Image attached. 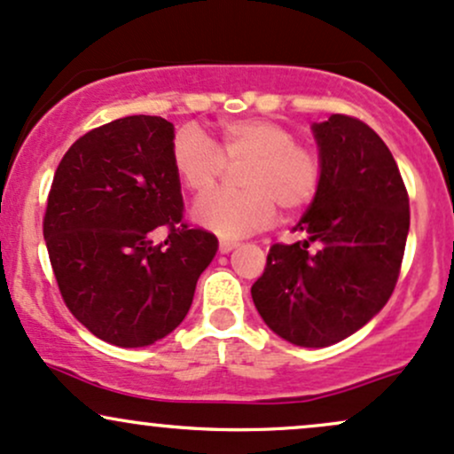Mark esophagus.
Segmentation results:
<instances>
[{
  "label": "esophagus",
  "instance_id": "1",
  "mask_svg": "<svg viewBox=\"0 0 454 454\" xmlns=\"http://www.w3.org/2000/svg\"><path fill=\"white\" fill-rule=\"evenodd\" d=\"M233 248H238V242H233V240H221V242H218V251H221L223 254L231 253Z\"/></svg>",
  "mask_w": 454,
  "mask_h": 454
}]
</instances>
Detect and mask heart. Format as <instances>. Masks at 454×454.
<instances>
[{
    "instance_id": "1",
    "label": "heart",
    "mask_w": 454,
    "mask_h": 454,
    "mask_svg": "<svg viewBox=\"0 0 454 454\" xmlns=\"http://www.w3.org/2000/svg\"><path fill=\"white\" fill-rule=\"evenodd\" d=\"M171 162L191 192L210 191L229 165L244 162V188H218L195 203L192 216L223 238L266 229L277 206L294 214L309 207L322 188L324 167L313 147L295 141L294 130L268 117H240L221 124V147L195 126H182L171 144Z\"/></svg>"
}]
</instances>
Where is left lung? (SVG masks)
I'll use <instances>...</instances> for the list:
<instances>
[{"instance_id":"left-lung-1","label":"left lung","mask_w":454,"mask_h":454,"mask_svg":"<svg viewBox=\"0 0 454 454\" xmlns=\"http://www.w3.org/2000/svg\"><path fill=\"white\" fill-rule=\"evenodd\" d=\"M324 177L294 231L272 244L251 295L272 333L328 348L360 330L395 292L410 231V197L390 150L363 120L334 114L313 126Z\"/></svg>"}]
</instances>
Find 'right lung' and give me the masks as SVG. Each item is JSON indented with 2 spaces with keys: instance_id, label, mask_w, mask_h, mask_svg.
Masks as SVG:
<instances>
[{
  "instance_id": "1",
  "label": "right lung",
  "mask_w": 454,
  "mask_h": 454,
  "mask_svg": "<svg viewBox=\"0 0 454 454\" xmlns=\"http://www.w3.org/2000/svg\"><path fill=\"white\" fill-rule=\"evenodd\" d=\"M173 124L129 115L70 145L51 184L44 240L66 307L91 334L145 348L191 309L216 236L184 223ZM165 228V243L153 233Z\"/></svg>"
}]
</instances>
